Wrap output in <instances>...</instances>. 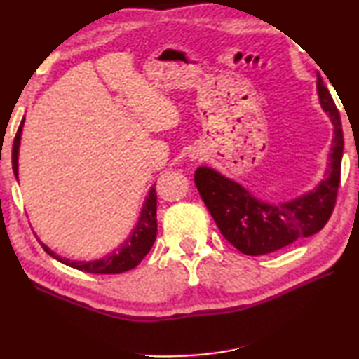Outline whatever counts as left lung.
Segmentation results:
<instances>
[{"label": "left lung", "mask_w": 359, "mask_h": 359, "mask_svg": "<svg viewBox=\"0 0 359 359\" xmlns=\"http://www.w3.org/2000/svg\"><path fill=\"white\" fill-rule=\"evenodd\" d=\"M317 90L320 104L334 125V137L330 166L315 190L293 201L267 204L214 169L204 166L194 172V184L223 238L244 255L272 253L317 234L332 214L340 184L344 133L337 107L320 76Z\"/></svg>", "instance_id": "left-lung-1"}]
</instances>
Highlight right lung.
I'll use <instances>...</instances> for the list:
<instances>
[{"label":"right lung","instance_id":"right-lung-1","mask_svg":"<svg viewBox=\"0 0 359 359\" xmlns=\"http://www.w3.org/2000/svg\"><path fill=\"white\" fill-rule=\"evenodd\" d=\"M22 126H23V120L14 137V145H12V169H14L15 179H19L17 177V174H19L17 172V168H19V145H20V136H22ZM155 239H156V191L155 188H151L147 199H145L144 203L141 218H139L133 234L126 239L123 245L117 248V250H114L111 255H107L106 258L95 259V261H69V259L60 258L58 255L53 253L50 248L46 247L44 244L41 245L52 258L62 261L63 264L74 267V269L90 272V274H121V272L130 271L141 263L145 255L150 252Z\"/></svg>","mask_w":359,"mask_h":359}]
</instances>
